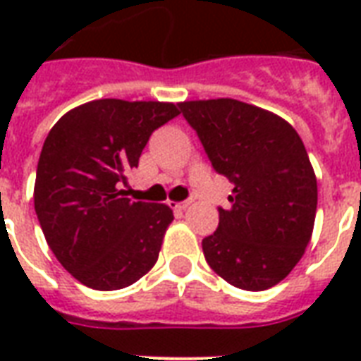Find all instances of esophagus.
Segmentation results:
<instances>
[{
	"label": "esophagus",
	"instance_id": "esophagus-1",
	"mask_svg": "<svg viewBox=\"0 0 361 361\" xmlns=\"http://www.w3.org/2000/svg\"><path fill=\"white\" fill-rule=\"evenodd\" d=\"M190 203H192V201H178V203H173V209H175V211H186V209H188L190 207Z\"/></svg>",
	"mask_w": 361,
	"mask_h": 361
}]
</instances>
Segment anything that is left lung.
<instances>
[{"label":"left lung","instance_id":"8db88e82","mask_svg":"<svg viewBox=\"0 0 361 361\" xmlns=\"http://www.w3.org/2000/svg\"><path fill=\"white\" fill-rule=\"evenodd\" d=\"M214 171L233 184L230 209L201 247L224 281L259 292L294 269L311 241L317 177L305 145L286 120L220 97L178 103Z\"/></svg>","mask_w":361,"mask_h":361}]
</instances>
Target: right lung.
<instances>
[{
    "label": "right lung",
    "mask_w": 361,
    "mask_h": 361,
    "mask_svg": "<svg viewBox=\"0 0 361 361\" xmlns=\"http://www.w3.org/2000/svg\"><path fill=\"white\" fill-rule=\"evenodd\" d=\"M175 103L96 99L66 113L44 139L33 203L63 267L85 286L120 290L154 267L173 211L126 197L152 131L178 116Z\"/></svg>",
    "instance_id": "obj_1"
}]
</instances>
